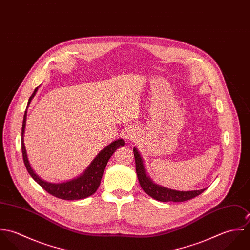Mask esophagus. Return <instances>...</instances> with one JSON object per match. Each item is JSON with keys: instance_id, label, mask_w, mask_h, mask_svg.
<instances>
[{"instance_id": "obj_1", "label": "esophagus", "mask_w": 250, "mask_h": 250, "mask_svg": "<svg viewBox=\"0 0 250 250\" xmlns=\"http://www.w3.org/2000/svg\"><path fill=\"white\" fill-rule=\"evenodd\" d=\"M137 130L135 129V128H128L127 129V131H126V133H125V138L127 139V140H129V141H133V140H135L136 138H137Z\"/></svg>"}]
</instances>
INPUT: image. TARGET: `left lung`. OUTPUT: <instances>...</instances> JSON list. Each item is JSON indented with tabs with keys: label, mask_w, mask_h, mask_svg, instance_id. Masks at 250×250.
<instances>
[{
	"label": "left lung",
	"mask_w": 250,
	"mask_h": 250,
	"mask_svg": "<svg viewBox=\"0 0 250 250\" xmlns=\"http://www.w3.org/2000/svg\"><path fill=\"white\" fill-rule=\"evenodd\" d=\"M134 155L136 160V170L137 175L144 192L147 193L152 198L162 201V202H183L189 200L191 198L196 197L200 193H202L206 188L198 189V190H188V191H181L176 189H171L161 185H158L153 182V180L149 177L146 172L143 157L139 150L134 147Z\"/></svg>",
	"instance_id": "1"
}]
</instances>
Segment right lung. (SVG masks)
Segmentation results:
<instances>
[{
    "label": "right lung",
    "instance_id": "1",
    "mask_svg": "<svg viewBox=\"0 0 250 250\" xmlns=\"http://www.w3.org/2000/svg\"><path fill=\"white\" fill-rule=\"evenodd\" d=\"M38 87H36L34 93L30 97L28 105H27V109L30 106L33 98L35 97V95L38 90ZM27 109L25 110L23 125H22V136H21L22 154H23V160H24L25 167H26L28 172L30 173V175L32 176V178L34 179L38 185H40L43 188V189H45L47 192H49L50 194H52L58 198L64 199V200L83 199V198H86V197L92 195L93 193H95V191L97 190V188L100 186L101 179H102L103 173L105 171V168H106V166H107L109 158L112 156V154L116 151L117 148L122 147L125 144L124 141L121 139H118V140L109 143L107 147H105L103 150H101L99 152V154L93 159V161L90 163V165L86 167V169L80 176L71 179L69 181H66V182H62V183H50V182H47V181L40 178L37 174H36V172L34 171V169L32 168V167L30 165V162L28 159V155H27V151H26V147H25V143H24V135H25L26 121H27V112H28Z\"/></svg>",
    "mask_w": 250,
    "mask_h": 250
}]
</instances>
